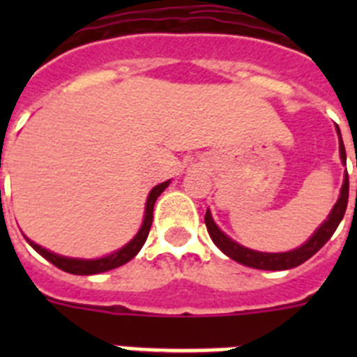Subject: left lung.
I'll return each mask as SVG.
<instances>
[{"label":"left lung","instance_id":"obj_1","mask_svg":"<svg viewBox=\"0 0 357 357\" xmlns=\"http://www.w3.org/2000/svg\"><path fill=\"white\" fill-rule=\"evenodd\" d=\"M340 155H342L343 164L347 162L345 155V146H343L342 134H340ZM356 168H357V160H356ZM357 198V191H356ZM347 202H349V173H345L343 176V185L342 191H340L338 202L334 204L333 211L327 216V220L314 230V234L307 239V241L302 245V247L295 248V250L289 252H280V254H268V252H257L250 250L247 247H241L239 243H236L234 239H230L229 236L223 234L222 230L218 229V225L214 223L213 216H211L209 209L206 213V227L207 232H209L211 239L214 241L220 250L225 255H229L230 259L238 261V263L245 264V266L257 268V270H289V268H295L298 264L305 263L309 257H313L318 250H320L324 245L331 239V236L334 234V230L338 229L340 222H342L343 214L347 211Z\"/></svg>","mask_w":357,"mask_h":357}]
</instances>
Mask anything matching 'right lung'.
Returning <instances> with one entry per match:
<instances>
[{
  "instance_id": "right-lung-1",
  "label": "right lung",
  "mask_w": 357,
  "mask_h": 357,
  "mask_svg": "<svg viewBox=\"0 0 357 357\" xmlns=\"http://www.w3.org/2000/svg\"><path fill=\"white\" fill-rule=\"evenodd\" d=\"M169 181L162 182V184L155 185V188L151 189L150 195H148L146 200V209H144V220L143 225H141L139 232L134 236L130 243H127L125 247L116 250L114 254L105 255V257H100V259H75V257H64V255H56L53 252L46 250L37 243L30 241L26 238V241L30 243L31 248L36 252H39L43 255L44 259H48L50 263L55 264L56 268H61L64 272L68 273H75V275H94V273H102V272H109V270H114V268L123 266L125 263H128L130 259H134L137 252L143 248L144 241L148 238V232H150L151 222H153V206H155V200L159 198V195L162 193L164 189L168 188Z\"/></svg>"
}]
</instances>
